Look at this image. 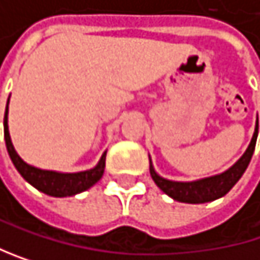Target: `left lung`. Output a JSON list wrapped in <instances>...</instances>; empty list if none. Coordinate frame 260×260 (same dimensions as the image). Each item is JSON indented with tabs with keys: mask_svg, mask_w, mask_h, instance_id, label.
Wrapping results in <instances>:
<instances>
[{
	"mask_svg": "<svg viewBox=\"0 0 260 260\" xmlns=\"http://www.w3.org/2000/svg\"><path fill=\"white\" fill-rule=\"evenodd\" d=\"M256 139H257V127L253 135V139L250 142L248 149L243 153V156L231 167L226 172L209 177L205 180L192 181V183H178V181H169L166 178H161L150 166V175L155 181V184L164 192L169 197H172L177 202L181 203H206L217 200L220 197H223L225 193L231 190V187L240 180L243 172L248 167L251 156L254 153L256 147Z\"/></svg>",
	"mask_w": 260,
	"mask_h": 260,
	"instance_id": "left-lung-1",
	"label": "left lung"
}]
</instances>
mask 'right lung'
I'll list each match as a JSON object with an SVG mask.
<instances>
[{"label": "right lung", "mask_w": 260, "mask_h": 260, "mask_svg": "<svg viewBox=\"0 0 260 260\" xmlns=\"http://www.w3.org/2000/svg\"><path fill=\"white\" fill-rule=\"evenodd\" d=\"M4 139H6V147H7L9 156L12 162H14V166L17 167V171L21 174V177L38 190L48 193V196H52V197L76 196V193L83 192L91 187L93 184H96L104 175L107 152L102 155L99 164L94 169L79 172V174H58V172H51V171H42V169H37V167L26 164L15 152L14 146H12L9 128H7V107L4 113Z\"/></svg>", "instance_id": "obj_1"}]
</instances>
